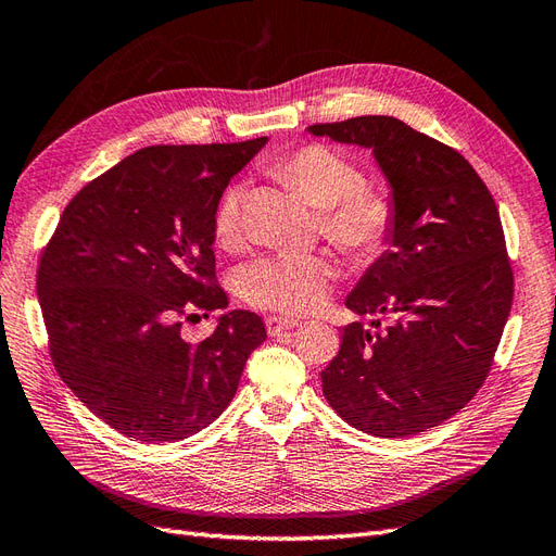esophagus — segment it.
I'll list each match as a JSON object with an SVG mask.
<instances>
[{
  "mask_svg": "<svg viewBox=\"0 0 556 556\" xmlns=\"http://www.w3.org/2000/svg\"><path fill=\"white\" fill-rule=\"evenodd\" d=\"M298 326H300V321L289 319V316H267V319H265V328H267L269 336H281V332L293 330Z\"/></svg>",
  "mask_w": 556,
  "mask_h": 556,
  "instance_id": "obj_1",
  "label": "esophagus"
}]
</instances>
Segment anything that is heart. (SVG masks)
I'll return each mask as SVG.
<instances>
[{
  "mask_svg": "<svg viewBox=\"0 0 556 556\" xmlns=\"http://www.w3.org/2000/svg\"><path fill=\"white\" fill-rule=\"evenodd\" d=\"M273 174L298 190L319 210L324 237L354 258L377 256L389 242L395 207L382 188L363 184L361 169L346 155L321 144H307L281 157ZM240 190L230 188L214 214V235L220 247L240 240ZM336 267L319 253L265 256L247 265L240 291L247 303L283 314H305L319 307Z\"/></svg>",
  "mask_w": 556,
  "mask_h": 556,
  "instance_id": "obj_1",
  "label": "heart"
}]
</instances>
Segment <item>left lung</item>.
<instances>
[{"mask_svg":"<svg viewBox=\"0 0 556 556\" xmlns=\"http://www.w3.org/2000/svg\"><path fill=\"white\" fill-rule=\"evenodd\" d=\"M316 137L370 149L391 186L389 249L346 295L358 316L342 328L321 372L324 395L363 433L407 438L468 405L494 363L515 279L496 202L466 157L393 116L316 123Z\"/></svg>","mask_w":556,"mask_h":556,"instance_id":"1","label":"left lung"}]
</instances>
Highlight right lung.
Returning <instances> with one entry per match:
<instances>
[{
	"instance_id": "obj_1",
	"label": "right lung",
	"mask_w": 556,
	"mask_h": 556,
	"mask_svg": "<svg viewBox=\"0 0 556 556\" xmlns=\"http://www.w3.org/2000/svg\"><path fill=\"white\" fill-rule=\"evenodd\" d=\"M265 144L139 149L78 190L41 251L37 293L53 366L123 435L157 445L202 431L267 338L247 309L220 314L200 342L181 336V316L228 307L214 214Z\"/></svg>"
}]
</instances>
